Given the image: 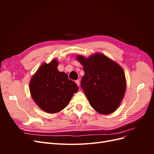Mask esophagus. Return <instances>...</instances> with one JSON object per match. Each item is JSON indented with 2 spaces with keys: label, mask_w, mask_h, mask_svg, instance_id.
Wrapping results in <instances>:
<instances>
[{
  "label": "esophagus",
  "mask_w": 154,
  "mask_h": 154,
  "mask_svg": "<svg viewBox=\"0 0 154 154\" xmlns=\"http://www.w3.org/2000/svg\"><path fill=\"white\" fill-rule=\"evenodd\" d=\"M75 82H76V83L77 85H78V87L80 86V80H76V81H75Z\"/></svg>",
  "instance_id": "34e87169"
}]
</instances>
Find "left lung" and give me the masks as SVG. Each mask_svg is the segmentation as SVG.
<instances>
[{
    "mask_svg": "<svg viewBox=\"0 0 154 154\" xmlns=\"http://www.w3.org/2000/svg\"><path fill=\"white\" fill-rule=\"evenodd\" d=\"M85 74L81 87L91 106L101 114H109L118 108L126 91L122 67L105 55L96 53L86 58L76 57Z\"/></svg>",
    "mask_w": 154,
    "mask_h": 154,
    "instance_id": "8db88e82",
    "label": "left lung"
}]
</instances>
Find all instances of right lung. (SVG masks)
Here are the masks:
<instances>
[{
  "label": "right lung",
  "mask_w": 154,
  "mask_h": 154,
  "mask_svg": "<svg viewBox=\"0 0 154 154\" xmlns=\"http://www.w3.org/2000/svg\"><path fill=\"white\" fill-rule=\"evenodd\" d=\"M58 66L56 59L49 63H43L29 83L32 100L42 110L49 114L63 110L78 91L76 83L69 80L66 73L60 72Z\"/></svg>",
  "instance_id": "add662e5"
}]
</instances>
